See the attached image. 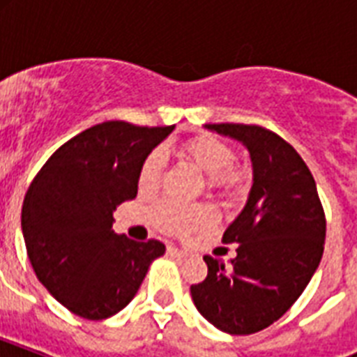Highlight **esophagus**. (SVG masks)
I'll use <instances>...</instances> for the list:
<instances>
[{
    "mask_svg": "<svg viewBox=\"0 0 357 357\" xmlns=\"http://www.w3.org/2000/svg\"><path fill=\"white\" fill-rule=\"evenodd\" d=\"M167 250H168V254L174 255V257H187V252L176 248V246H168Z\"/></svg>",
    "mask_w": 357,
    "mask_h": 357,
    "instance_id": "esophagus-1",
    "label": "esophagus"
}]
</instances>
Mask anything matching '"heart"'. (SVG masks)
Instances as JSON below:
<instances>
[{
	"label": "heart",
	"instance_id": "obj_1",
	"mask_svg": "<svg viewBox=\"0 0 357 357\" xmlns=\"http://www.w3.org/2000/svg\"><path fill=\"white\" fill-rule=\"evenodd\" d=\"M183 151L196 162L202 172L207 174V183L226 196L241 195L246 187V170L234 162V150L224 140L213 135H196L185 140ZM165 168V151L151 150L139 170V190L142 195L153 192L161 181ZM151 224L170 235H189L198 228L209 226L217 220V211L209 204H181L162 200L148 211Z\"/></svg>",
	"mask_w": 357,
	"mask_h": 357
}]
</instances>
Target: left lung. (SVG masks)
<instances>
[{"instance_id": "1", "label": "left lung", "mask_w": 357, "mask_h": 357, "mask_svg": "<svg viewBox=\"0 0 357 357\" xmlns=\"http://www.w3.org/2000/svg\"><path fill=\"white\" fill-rule=\"evenodd\" d=\"M250 151L254 185L222 243L237 257L206 255L207 278L190 285L196 310L213 326L248 335L276 322L304 293L324 252L326 217L315 179L298 151L255 123H207Z\"/></svg>"}]
</instances>
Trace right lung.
Wrapping results in <instances>:
<instances>
[{"label": "right lung", "instance_id": "right-lung-1", "mask_svg": "<svg viewBox=\"0 0 357 357\" xmlns=\"http://www.w3.org/2000/svg\"><path fill=\"white\" fill-rule=\"evenodd\" d=\"M174 126L111 120L81 131L29 185L22 231L38 282L74 315L113 317L133 300L165 244L116 235L113 211L137 196L142 162Z\"/></svg>", "mask_w": 357, "mask_h": 357}]
</instances>
